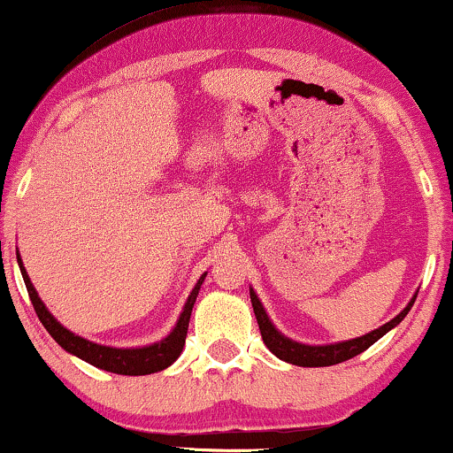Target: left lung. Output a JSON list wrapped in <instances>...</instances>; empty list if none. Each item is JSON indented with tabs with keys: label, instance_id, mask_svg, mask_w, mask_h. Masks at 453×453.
Masks as SVG:
<instances>
[{
	"label": "left lung",
	"instance_id": "1",
	"mask_svg": "<svg viewBox=\"0 0 453 453\" xmlns=\"http://www.w3.org/2000/svg\"><path fill=\"white\" fill-rule=\"evenodd\" d=\"M417 295L418 293H414L412 299L408 301V305L402 309L394 319H389L388 324L380 326L373 332L365 334V336L344 340V342H334V344H303V342H296L293 338L284 336V334L272 324V319L268 318V313H265V309L262 305V301H259V296L256 295V290L250 288L253 313H256L264 344L268 346L272 355H276L280 361L299 365V367H330V365H338L342 361H349L352 357L361 355L363 350H367L371 344H375L377 340L386 336L389 330H394V327L406 318L408 311H411V307L414 305Z\"/></svg>",
	"mask_w": 453,
	"mask_h": 453
}]
</instances>
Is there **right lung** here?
<instances>
[{"instance_id":"right-lung-1","label":"right lung","mask_w":453,"mask_h":453,"mask_svg":"<svg viewBox=\"0 0 453 453\" xmlns=\"http://www.w3.org/2000/svg\"><path fill=\"white\" fill-rule=\"evenodd\" d=\"M18 265H20L24 284H27L28 296L30 301H33L35 311L39 315L41 324L45 326V330L53 336L55 342H58L64 350L70 352V355L82 358V361L95 365L98 369L111 371V373H117V375H150V373H157V371L171 367V365L177 361L185 346V336H188L191 309H194V303L197 299V293H200L202 288L203 278L208 274V272H203L200 280L196 282V287L191 288L188 301H185L183 305V311L179 315L175 327L169 332V336H165L163 340H158V342H152L148 346L115 349V346L90 342V340L78 336V334H73L67 330V327L61 326L59 321L53 318V313L49 311L45 303L41 301L39 293H36L33 282H30L28 272L24 268L20 253H18Z\"/></svg>"}]
</instances>
